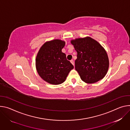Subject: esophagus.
I'll use <instances>...</instances> for the list:
<instances>
[{"mask_svg": "<svg viewBox=\"0 0 130 130\" xmlns=\"http://www.w3.org/2000/svg\"><path fill=\"white\" fill-rule=\"evenodd\" d=\"M70 62H71V63L72 64L73 66H74V61H73V60H70Z\"/></svg>", "mask_w": 130, "mask_h": 130, "instance_id": "obj_1", "label": "esophagus"}]
</instances>
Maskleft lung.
<instances>
[{"label": "left lung", "instance_id": "8db88e82", "mask_svg": "<svg viewBox=\"0 0 130 130\" xmlns=\"http://www.w3.org/2000/svg\"><path fill=\"white\" fill-rule=\"evenodd\" d=\"M77 53L75 70L81 79L88 84L103 79L109 68V59L105 50L94 39L86 37L71 40Z\"/></svg>", "mask_w": 130, "mask_h": 130}]
</instances>
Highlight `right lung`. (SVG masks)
I'll return each mask as SVG.
<instances>
[{
	"instance_id": "right-lung-1",
	"label": "right lung",
	"mask_w": 130,
	"mask_h": 130,
	"mask_svg": "<svg viewBox=\"0 0 130 130\" xmlns=\"http://www.w3.org/2000/svg\"><path fill=\"white\" fill-rule=\"evenodd\" d=\"M66 42L60 39L46 42L40 48L36 58V67L39 76L46 82L59 85L66 79L74 67L62 52Z\"/></svg>"
}]
</instances>
